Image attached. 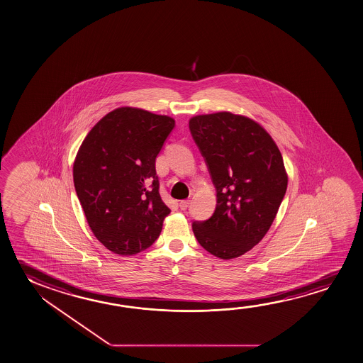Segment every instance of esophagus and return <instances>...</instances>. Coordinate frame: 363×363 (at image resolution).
<instances>
[{
  "instance_id": "34e87169",
  "label": "esophagus",
  "mask_w": 363,
  "mask_h": 363,
  "mask_svg": "<svg viewBox=\"0 0 363 363\" xmlns=\"http://www.w3.org/2000/svg\"><path fill=\"white\" fill-rule=\"evenodd\" d=\"M190 201H179V207L182 211H185L186 208L189 207Z\"/></svg>"
}]
</instances>
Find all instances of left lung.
<instances>
[{"label": "left lung", "mask_w": 363, "mask_h": 363, "mask_svg": "<svg viewBox=\"0 0 363 363\" xmlns=\"http://www.w3.org/2000/svg\"><path fill=\"white\" fill-rule=\"evenodd\" d=\"M190 133L207 162L217 207L193 232L216 257H240L270 230L288 188L281 152L269 133L230 112L191 117Z\"/></svg>", "instance_id": "1"}]
</instances>
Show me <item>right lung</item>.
I'll return each instance as SVG.
<instances>
[{"instance_id": "obj_1", "label": "right lung", "mask_w": 363, "mask_h": 363, "mask_svg": "<svg viewBox=\"0 0 363 363\" xmlns=\"http://www.w3.org/2000/svg\"><path fill=\"white\" fill-rule=\"evenodd\" d=\"M175 121L135 107L111 111L75 156V191L93 235L122 256L149 248L170 209L162 201L156 156Z\"/></svg>"}]
</instances>
